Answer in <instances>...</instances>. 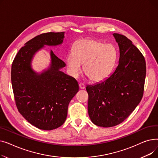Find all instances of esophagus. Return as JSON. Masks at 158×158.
I'll return each mask as SVG.
<instances>
[{"instance_id": "esophagus-1", "label": "esophagus", "mask_w": 158, "mask_h": 158, "mask_svg": "<svg viewBox=\"0 0 158 158\" xmlns=\"http://www.w3.org/2000/svg\"><path fill=\"white\" fill-rule=\"evenodd\" d=\"M79 86V88L81 89H85V85L83 84V83H80Z\"/></svg>"}]
</instances>
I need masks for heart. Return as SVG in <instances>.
<instances>
[{
	"mask_svg": "<svg viewBox=\"0 0 158 158\" xmlns=\"http://www.w3.org/2000/svg\"><path fill=\"white\" fill-rule=\"evenodd\" d=\"M117 60V51L111 44L94 39H82L75 44L73 53L66 56L69 73L77 77L84 64V72L93 82H101L110 74Z\"/></svg>",
	"mask_w": 158,
	"mask_h": 158,
	"instance_id": "b5f03b06",
	"label": "heart"
}]
</instances>
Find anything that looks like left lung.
<instances>
[{
	"instance_id": "8db88e82",
	"label": "left lung",
	"mask_w": 158,
	"mask_h": 158,
	"mask_svg": "<svg viewBox=\"0 0 158 158\" xmlns=\"http://www.w3.org/2000/svg\"><path fill=\"white\" fill-rule=\"evenodd\" d=\"M120 48L119 63L104 81L86 88L89 117L95 125L110 127L123 122L143 97L145 57L126 36L114 33Z\"/></svg>"
}]
</instances>
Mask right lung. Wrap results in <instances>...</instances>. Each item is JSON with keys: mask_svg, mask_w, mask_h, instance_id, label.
<instances>
[{"mask_svg": "<svg viewBox=\"0 0 158 158\" xmlns=\"http://www.w3.org/2000/svg\"><path fill=\"white\" fill-rule=\"evenodd\" d=\"M64 32L43 33L26 43L16 55L11 79L16 107L32 126L52 130L62 126L67 117L68 106L79 91L77 81L60 71L66 64L51 51V64L38 74L31 66L32 58L44 45L61 44Z\"/></svg>", "mask_w": 158, "mask_h": 158, "instance_id": "right-lung-1", "label": "right lung"}]
</instances>
